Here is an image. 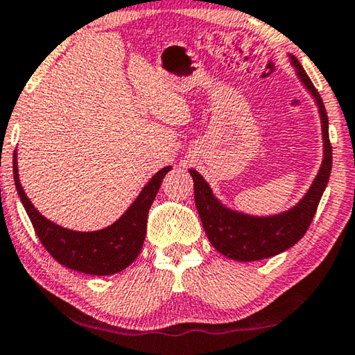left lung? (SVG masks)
<instances>
[{
	"label": "left lung",
	"instance_id": "left-lung-1",
	"mask_svg": "<svg viewBox=\"0 0 355 355\" xmlns=\"http://www.w3.org/2000/svg\"><path fill=\"white\" fill-rule=\"evenodd\" d=\"M291 62L297 71L299 79L307 87L318 105V113L322 118L324 155L322 168L315 178L309 192L297 205L276 216H249L244 213L232 211L223 207L213 196L211 189L196 169H189L193 179V196L196 207L200 216L203 230L211 245L223 255L239 261H255L270 259L281 252L288 250L295 242L302 239L317 211L320 198L327 187L333 164V150L328 134V114L323 100L315 89L312 80L293 55Z\"/></svg>",
	"mask_w": 355,
	"mask_h": 355
}]
</instances>
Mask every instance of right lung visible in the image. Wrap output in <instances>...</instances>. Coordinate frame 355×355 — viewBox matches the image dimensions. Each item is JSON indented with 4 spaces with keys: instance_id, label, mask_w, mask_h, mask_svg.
I'll return each mask as SVG.
<instances>
[{
    "instance_id": "add662e5",
    "label": "right lung",
    "mask_w": 355,
    "mask_h": 355,
    "mask_svg": "<svg viewBox=\"0 0 355 355\" xmlns=\"http://www.w3.org/2000/svg\"><path fill=\"white\" fill-rule=\"evenodd\" d=\"M12 168L17 193L43 247L50 252L53 259L67 268L96 276L119 273L137 259L147 232L148 210L157 197L164 174L171 169V166L159 169L142 189L129 210L113 225L100 231L80 232L55 225L32 205L19 182L16 152Z\"/></svg>"
}]
</instances>
